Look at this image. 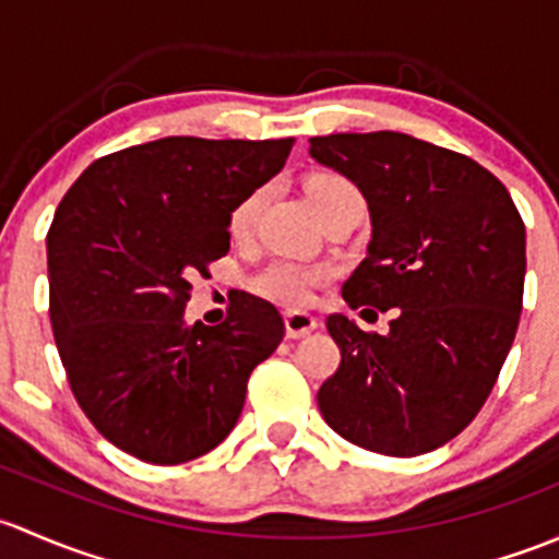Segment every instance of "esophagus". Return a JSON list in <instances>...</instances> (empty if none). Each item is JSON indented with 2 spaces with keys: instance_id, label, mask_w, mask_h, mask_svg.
Listing matches in <instances>:
<instances>
[{
  "instance_id": "esophagus-1",
  "label": "esophagus",
  "mask_w": 559,
  "mask_h": 559,
  "mask_svg": "<svg viewBox=\"0 0 559 559\" xmlns=\"http://www.w3.org/2000/svg\"><path fill=\"white\" fill-rule=\"evenodd\" d=\"M314 328H318V318H312L309 312H298V309L285 312L287 338H301V336H307V333H312Z\"/></svg>"
}]
</instances>
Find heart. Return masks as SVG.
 <instances>
[{"mask_svg":"<svg viewBox=\"0 0 559 559\" xmlns=\"http://www.w3.org/2000/svg\"><path fill=\"white\" fill-rule=\"evenodd\" d=\"M307 193L312 199L314 210L320 212V217H328L331 212L342 210L347 204H364V195H360L358 186L353 180H347V177L333 175V171H322V175L309 177ZM266 195V186L252 188L250 193H245L234 204V210L228 212V234L234 239L250 237ZM325 280V269L304 266V263L296 261H274L252 280V287H255L258 296L282 304V307H304V304L312 301L314 287L322 285Z\"/></svg>","mask_w":559,"mask_h":559,"instance_id":"b5f03b06","label":"heart"}]
</instances>
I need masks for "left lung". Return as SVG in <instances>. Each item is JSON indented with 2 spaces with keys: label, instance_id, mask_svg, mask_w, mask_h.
I'll use <instances>...</instances> for the list:
<instances>
[{
  "label": "left lung",
  "instance_id": "left-lung-1",
  "mask_svg": "<svg viewBox=\"0 0 559 559\" xmlns=\"http://www.w3.org/2000/svg\"><path fill=\"white\" fill-rule=\"evenodd\" d=\"M309 153L353 180L371 215L368 255L344 282V301L393 309L384 336L328 318L342 364L318 393L322 417L368 452L439 450L485 406L514 342L520 210L474 158L399 131L312 136Z\"/></svg>",
  "mask_w": 559,
  "mask_h": 559
}]
</instances>
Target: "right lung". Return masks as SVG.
<instances>
[{
	"label": "right lung",
	"instance_id": "obj_1",
	"mask_svg": "<svg viewBox=\"0 0 559 559\" xmlns=\"http://www.w3.org/2000/svg\"><path fill=\"white\" fill-rule=\"evenodd\" d=\"M285 140L166 136L96 158L48 231L50 322L69 388L118 450L177 465L237 425L247 379L285 336L237 293L221 325H186L191 280L228 252V212L285 166Z\"/></svg>",
	"mask_w": 559,
	"mask_h": 559
}]
</instances>
